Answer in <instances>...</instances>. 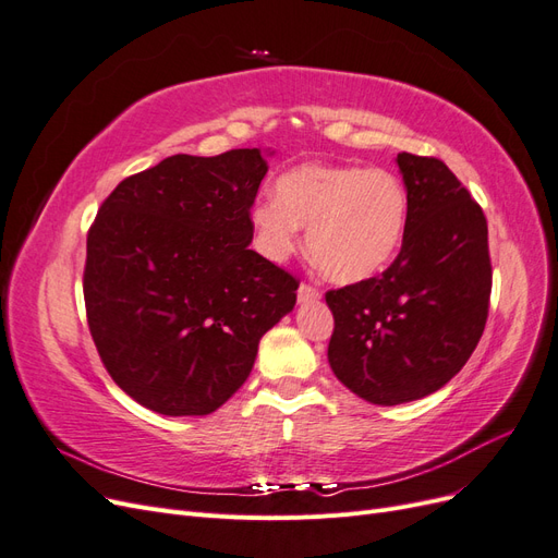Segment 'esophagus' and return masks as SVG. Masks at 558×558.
<instances>
[{
	"label": "esophagus",
	"mask_w": 558,
	"mask_h": 558,
	"mask_svg": "<svg viewBox=\"0 0 558 558\" xmlns=\"http://www.w3.org/2000/svg\"><path fill=\"white\" fill-rule=\"evenodd\" d=\"M318 298H320L318 289H314V286H310V283H300V289H298V302H300V305H302V302H314Z\"/></svg>",
	"instance_id": "1"
}]
</instances>
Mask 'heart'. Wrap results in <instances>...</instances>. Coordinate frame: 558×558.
I'll return each instance as SVG.
<instances>
[{
    "label": "heart",
    "mask_w": 558,
    "mask_h": 558,
    "mask_svg": "<svg viewBox=\"0 0 558 558\" xmlns=\"http://www.w3.org/2000/svg\"><path fill=\"white\" fill-rule=\"evenodd\" d=\"M410 197L384 167L305 162L277 181V199L251 207V228L265 258L281 263L300 246L335 283H359L396 258L408 230Z\"/></svg>",
    "instance_id": "1"
}]
</instances>
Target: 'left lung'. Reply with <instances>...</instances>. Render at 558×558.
<instances>
[{
	"mask_svg": "<svg viewBox=\"0 0 558 558\" xmlns=\"http://www.w3.org/2000/svg\"><path fill=\"white\" fill-rule=\"evenodd\" d=\"M408 230L381 277L326 293L335 318L328 363L349 391L402 404L442 388L468 363L492 295L482 207L437 158L398 154Z\"/></svg>",
	"mask_w": 558,
	"mask_h": 558,
	"instance_id": "8db88e82",
	"label": "left lung"
}]
</instances>
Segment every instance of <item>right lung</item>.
Masks as SVG:
<instances>
[{
    "mask_svg": "<svg viewBox=\"0 0 558 558\" xmlns=\"http://www.w3.org/2000/svg\"><path fill=\"white\" fill-rule=\"evenodd\" d=\"M272 150L172 156L116 185L88 232V326L123 391L165 416H205L238 391L298 281L265 260L251 207Z\"/></svg>",
    "mask_w": 558,
    "mask_h": 558,
    "instance_id": "obj_1",
    "label": "right lung"
}]
</instances>
